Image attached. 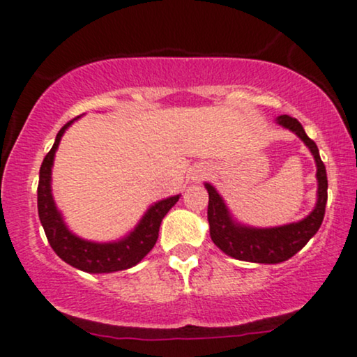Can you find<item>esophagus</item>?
<instances>
[{
    "label": "esophagus",
    "mask_w": 357,
    "mask_h": 357,
    "mask_svg": "<svg viewBox=\"0 0 357 357\" xmlns=\"http://www.w3.org/2000/svg\"><path fill=\"white\" fill-rule=\"evenodd\" d=\"M197 178H203V174H199V176H197Z\"/></svg>",
    "instance_id": "obj_1"
}]
</instances>
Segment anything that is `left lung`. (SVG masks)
Here are the masks:
<instances>
[{
  "label": "left lung",
  "instance_id": "obj_1",
  "mask_svg": "<svg viewBox=\"0 0 357 357\" xmlns=\"http://www.w3.org/2000/svg\"><path fill=\"white\" fill-rule=\"evenodd\" d=\"M278 124L294 131L306 146L311 149L312 156L317 166V203L316 208L303 221L293 222V225L269 227V229H256V227H246L238 225L231 220L226 204L222 203L221 196L211 184L206 183V190L209 195L208 204V221L209 234L213 243L227 256L236 257L239 261H249V263L276 264L287 261L296 252L301 251L306 243L317 233L323 225L326 203H328V176H326V166L321 161L319 149L314 141L304 131L303 124L296 118L282 114L278 118Z\"/></svg>",
  "mask_w": 357,
  "mask_h": 357
}]
</instances>
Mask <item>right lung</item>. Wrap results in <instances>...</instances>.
<instances>
[{
    "label": "right lung",
    "mask_w": 357,
    "mask_h": 357,
    "mask_svg": "<svg viewBox=\"0 0 357 357\" xmlns=\"http://www.w3.org/2000/svg\"><path fill=\"white\" fill-rule=\"evenodd\" d=\"M75 121H68L56 135V141L50 153L46 154L40 167V183H38V214L48 238L50 246L64 263L71 264L86 273H113L130 269L139 263L154 248L160 236V226L179 196L167 197L148 209L144 218L132 233L118 243H89L76 238L64 226L61 214L56 209L51 196V166L64 130Z\"/></svg>",
    "instance_id": "add662e5"
}]
</instances>
